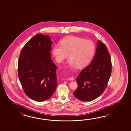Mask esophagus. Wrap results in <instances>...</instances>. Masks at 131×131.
Listing matches in <instances>:
<instances>
[{
	"instance_id": "34e87169",
	"label": "esophagus",
	"mask_w": 131,
	"mask_h": 131,
	"mask_svg": "<svg viewBox=\"0 0 131 131\" xmlns=\"http://www.w3.org/2000/svg\"><path fill=\"white\" fill-rule=\"evenodd\" d=\"M68 80L69 81H73L74 80V78L73 77H72L71 78H68Z\"/></svg>"
}]
</instances>
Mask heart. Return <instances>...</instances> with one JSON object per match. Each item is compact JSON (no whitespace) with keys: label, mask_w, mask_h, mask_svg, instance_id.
<instances>
[{"label":"heart","mask_w":131,"mask_h":131,"mask_svg":"<svg viewBox=\"0 0 131 131\" xmlns=\"http://www.w3.org/2000/svg\"><path fill=\"white\" fill-rule=\"evenodd\" d=\"M95 51L92 41L74 36L64 37L60 41V44L54 45L52 54L56 61L61 63L68 56L67 64L70 67L77 66L82 68L88 64Z\"/></svg>","instance_id":"heart-1"}]
</instances>
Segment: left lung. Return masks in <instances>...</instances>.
Wrapping results in <instances>:
<instances>
[{"mask_svg": "<svg viewBox=\"0 0 131 131\" xmlns=\"http://www.w3.org/2000/svg\"><path fill=\"white\" fill-rule=\"evenodd\" d=\"M96 44L94 59L76 78L78 87L73 95L82 101L93 100L102 95L111 75V59L106 46L99 40Z\"/></svg>", "mask_w": 131, "mask_h": 131, "instance_id": "left-lung-1", "label": "left lung"}]
</instances>
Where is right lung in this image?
Masks as SVG:
<instances>
[{"mask_svg":"<svg viewBox=\"0 0 131 131\" xmlns=\"http://www.w3.org/2000/svg\"><path fill=\"white\" fill-rule=\"evenodd\" d=\"M52 42L49 36L36 34L22 48L18 62L24 91L37 102L51 97L57 86V67L50 57Z\"/></svg>","mask_w":131,"mask_h":131,"instance_id":"right-lung-1","label":"right lung"}]
</instances>
